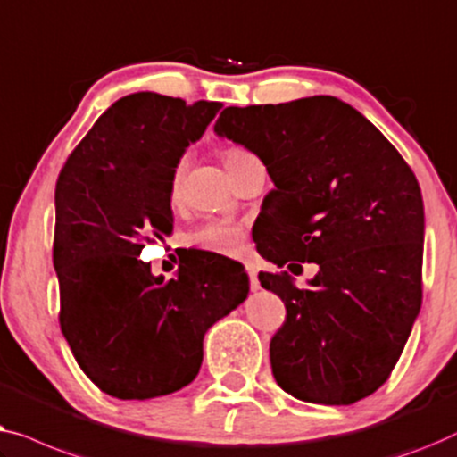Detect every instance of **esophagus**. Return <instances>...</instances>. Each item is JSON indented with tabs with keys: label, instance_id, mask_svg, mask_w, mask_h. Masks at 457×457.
Masks as SVG:
<instances>
[{
	"label": "esophagus",
	"instance_id": "34e87169",
	"mask_svg": "<svg viewBox=\"0 0 457 457\" xmlns=\"http://www.w3.org/2000/svg\"><path fill=\"white\" fill-rule=\"evenodd\" d=\"M248 278H250V287L256 292L261 287V281H259V275H256L254 269H248Z\"/></svg>",
	"mask_w": 457,
	"mask_h": 457
}]
</instances>
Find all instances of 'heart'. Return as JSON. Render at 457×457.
Returning <instances> with one entry per match:
<instances>
[{"label":"heart","mask_w":457,"mask_h":457,"mask_svg":"<svg viewBox=\"0 0 457 457\" xmlns=\"http://www.w3.org/2000/svg\"><path fill=\"white\" fill-rule=\"evenodd\" d=\"M248 155L246 151L242 149H228L223 153V162L226 165L234 159ZM182 167L178 165L176 171H173V179H171V192L176 195L178 192V184H179V176H182ZM188 246L198 248V250H207L211 254H237L242 253L244 244H246V229H244L240 223L234 221H226V220H215V221H207L203 226H198L195 231H190L188 237H186Z\"/></svg>","instance_id":"b5f03b06"}]
</instances>
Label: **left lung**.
Returning <instances> with one entry per match:
<instances>
[{
  "label": "left lung",
  "instance_id": "left-lung-1",
  "mask_svg": "<svg viewBox=\"0 0 457 457\" xmlns=\"http://www.w3.org/2000/svg\"><path fill=\"white\" fill-rule=\"evenodd\" d=\"M215 134L265 163L278 246L292 273L317 262L306 290L259 273L286 304L271 339L278 385L302 402L350 406L375 394L402 356L422 302L420 186L395 146L329 95L226 107Z\"/></svg>",
  "mask_w": 457,
  "mask_h": 457
}]
</instances>
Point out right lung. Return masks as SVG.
Segmentation results:
<instances>
[{"instance_id":"1","label":"right lung","mask_w":457,"mask_h":457,"mask_svg":"<svg viewBox=\"0 0 457 457\" xmlns=\"http://www.w3.org/2000/svg\"><path fill=\"white\" fill-rule=\"evenodd\" d=\"M221 107L126 95L57 178L62 333L85 375L118 400H151L195 381L204 333L248 298L236 261L179 262L165 281L138 259L146 242L171 234L173 171Z\"/></svg>"}]
</instances>
